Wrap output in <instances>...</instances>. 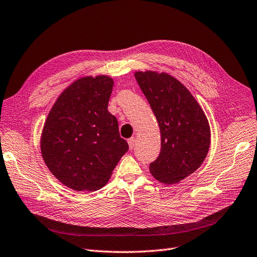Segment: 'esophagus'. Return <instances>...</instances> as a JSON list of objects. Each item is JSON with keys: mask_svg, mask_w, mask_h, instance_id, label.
I'll return each instance as SVG.
<instances>
[{"mask_svg": "<svg viewBox=\"0 0 257 257\" xmlns=\"http://www.w3.org/2000/svg\"><path fill=\"white\" fill-rule=\"evenodd\" d=\"M136 143H137V141H136V139H135V138H131V139H129V140H128V145H129V148H130L131 150L135 148Z\"/></svg>", "mask_w": 257, "mask_h": 257, "instance_id": "esophagus-1", "label": "esophagus"}]
</instances>
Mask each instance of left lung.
I'll return each mask as SVG.
<instances>
[{"label":"left lung","mask_w":257,"mask_h":257,"mask_svg":"<svg viewBox=\"0 0 257 257\" xmlns=\"http://www.w3.org/2000/svg\"><path fill=\"white\" fill-rule=\"evenodd\" d=\"M135 77L157 117L161 153L149 170L160 182L178 183L200 167L211 144V129L200 104L166 73L136 72Z\"/></svg>","instance_id":"1"}]
</instances>
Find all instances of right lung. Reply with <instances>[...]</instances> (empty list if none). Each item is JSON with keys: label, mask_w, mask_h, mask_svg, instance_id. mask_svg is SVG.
<instances>
[{"label": "right lung", "mask_w": 257, "mask_h": 257, "mask_svg": "<svg viewBox=\"0 0 257 257\" xmlns=\"http://www.w3.org/2000/svg\"><path fill=\"white\" fill-rule=\"evenodd\" d=\"M113 89L109 76H87L57 98L44 122L41 154L50 172L74 191L106 184L128 149L116 117L108 111Z\"/></svg>", "instance_id": "1"}]
</instances>
